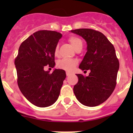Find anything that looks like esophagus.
<instances>
[{
	"mask_svg": "<svg viewBox=\"0 0 133 133\" xmlns=\"http://www.w3.org/2000/svg\"><path fill=\"white\" fill-rule=\"evenodd\" d=\"M66 76H70V75H71V73H70V72H69V71H66Z\"/></svg>",
	"mask_w": 133,
	"mask_h": 133,
	"instance_id": "obj_1",
	"label": "esophagus"
}]
</instances>
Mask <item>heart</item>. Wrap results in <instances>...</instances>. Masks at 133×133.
I'll return each instance as SVG.
<instances>
[{
	"mask_svg": "<svg viewBox=\"0 0 133 133\" xmlns=\"http://www.w3.org/2000/svg\"><path fill=\"white\" fill-rule=\"evenodd\" d=\"M69 42L74 49L76 50L79 46H83V42L77 36H71L69 39ZM58 54V45H56L55 49V55H57ZM77 64V61L72 59H66V58H63V59L60 60L57 63V66L59 69H64L66 70H72L75 68V66Z\"/></svg>",
	"mask_w": 133,
	"mask_h": 133,
	"instance_id": "1",
	"label": "heart"
}]
</instances>
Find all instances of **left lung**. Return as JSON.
Masks as SVG:
<instances>
[{"label":"left lung","mask_w":133,"mask_h":133,"mask_svg":"<svg viewBox=\"0 0 133 133\" xmlns=\"http://www.w3.org/2000/svg\"><path fill=\"white\" fill-rule=\"evenodd\" d=\"M87 44V51L79 65L81 70H90L89 76L77 74L74 86L75 97L83 105L96 107L109 98L117 84L119 62L115 47L101 32L89 29L72 30Z\"/></svg>","instance_id":"8db88e82"}]
</instances>
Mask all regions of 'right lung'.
<instances>
[{
	"label": "right lung",
	"mask_w": 133,
	"mask_h": 133,
	"mask_svg": "<svg viewBox=\"0 0 133 133\" xmlns=\"http://www.w3.org/2000/svg\"><path fill=\"white\" fill-rule=\"evenodd\" d=\"M62 35L51 30H38L23 41L15 61L18 85L24 97L38 107H47L58 99L66 72L53 68L55 49Z\"/></svg>",
	"instance_id": "obj_1"
}]
</instances>
